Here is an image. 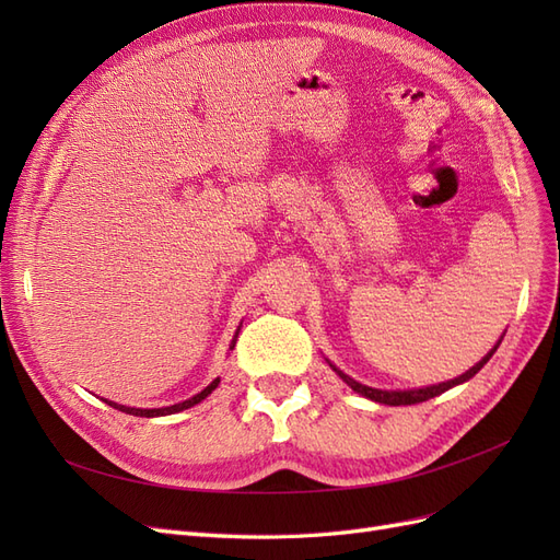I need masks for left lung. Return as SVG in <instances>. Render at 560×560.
Wrapping results in <instances>:
<instances>
[{
    "label": "left lung",
    "mask_w": 560,
    "mask_h": 560,
    "mask_svg": "<svg viewBox=\"0 0 560 560\" xmlns=\"http://www.w3.org/2000/svg\"><path fill=\"white\" fill-rule=\"evenodd\" d=\"M498 346H500V341L495 343V348L490 350L486 358L481 360V362H477L474 364L469 371H465L463 376H457V378H453V381H446V383H439V385H428V387H418V389H376V387H369V385H362V383H358L354 378H350V376H346L341 369H336L331 362H329V366L336 371L338 376H341L354 393H360L362 397H366V399H371V401H378V404H387V406H409V404H420V401H428V399H432V397H436V395H442V393H446V389H451V387H455V385H460V383H465V381H469L474 374H479V371L483 369V364L493 358V352L498 350Z\"/></svg>",
    "instance_id": "1"
}]
</instances>
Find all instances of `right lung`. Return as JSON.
Returning <instances> with one entry per match:
<instances>
[{"instance_id":"right-lung-1","label":"right lung","mask_w":560,"mask_h":560,"mask_svg":"<svg viewBox=\"0 0 560 560\" xmlns=\"http://www.w3.org/2000/svg\"><path fill=\"white\" fill-rule=\"evenodd\" d=\"M241 331V329H238ZM238 331H235V336H233V341H231V348L229 350H233L235 348V338H238ZM219 385V378H214L206 389H200L198 395H194L191 399H186V401H179V404H173V406H163V409H132V406H124V404H114V401H107L109 406H114V409H118V411H124V413H130V416H140V418H156V416H171V413H179V411H184V409H191L194 404H200L202 399H206L212 389Z\"/></svg>"}]
</instances>
